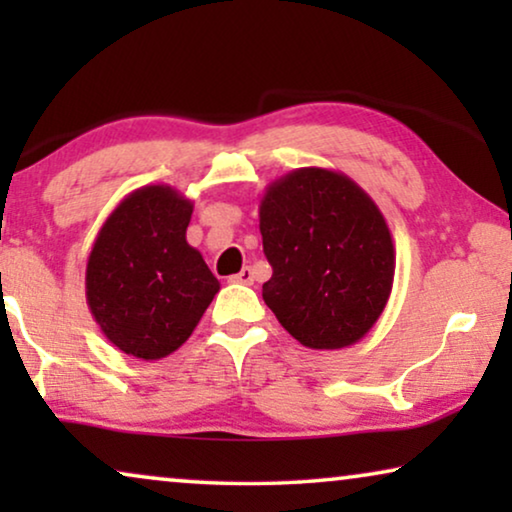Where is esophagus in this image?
Here are the masks:
<instances>
[{
  "mask_svg": "<svg viewBox=\"0 0 512 512\" xmlns=\"http://www.w3.org/2000/svg\"><path fill=\"white\" fill-rule=\"evenodd\" d=\"M230 279H233V282H237V284H254V270L242 268L240 272H237V275H233Z\"/></svg>",
  "mask_w": 512,
  "mask_h": 512,
  "instance_id": "obj_1",
  "label": "esophagus"
}]
</instances>
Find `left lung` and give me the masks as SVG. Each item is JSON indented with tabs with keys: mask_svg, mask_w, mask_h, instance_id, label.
Returning <instances> with one entry per match:
<instances>
[{
	"mask_svg": "<svg viewBox=\"0 0 512 512\" xmlns=\"http://www.w3.org/2000/svg\"><path fill=\"white\" fill-rule=\"evenodd\" d=\"M265 305L310 349L359 342L387 307L396 251L373 198L347 174L300 167L265 188Z\"/></svg>",
	"mask_w": 512,
	"mask_h": 512,
	"instance_id": "8db88e82",
	"label": "left lung"
}]
</instances>
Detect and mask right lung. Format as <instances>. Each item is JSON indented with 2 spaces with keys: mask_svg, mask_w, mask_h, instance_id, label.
<instances>
[{
  "mask_svg": "<svg viewBox=\"0 0 512 512\" xmlns=\"http://www.w3.org/2000/svg\"><path fill=\"white\" fill-rule=\"evenodd\" d=\"M193 202L167 184L142 186L102 223L86 265L90 314L135 359L177 352L221 284L186 242Z\"/></svg>",
  "mask_w": 512,
  "mask_h": 512,
  "instance_id": "right-lung-1",
  "label": "right lung"
}]
</instances>
